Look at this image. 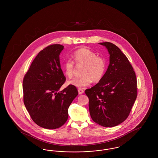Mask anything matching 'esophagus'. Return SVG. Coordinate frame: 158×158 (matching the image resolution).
<instances>
[{"mask_svg": "<svg viewBox=\"0 0 158 158\" xmlns=\"http://www.w3.org/2000/svg\"><path fill=\"white\" fill-rule=\"evenodd\" d=\"M83 92H84V90H83V89L82 88H78V93H79V94H83Z\"/></svg>", "mask_w": 158, "mask_h": 158, "instance_id": "esophagus-1", "label": "esophagus"}]
</instances>
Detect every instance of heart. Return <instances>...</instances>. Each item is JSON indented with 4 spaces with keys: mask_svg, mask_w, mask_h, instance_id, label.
Returning a JSON list of instances; mask_svg holds the SVG:
<instances>
[{
    "mask_svg": "<svg viewBox=\"0 0 158 158\" xmlns=\"http://www.w3.org/2000/svg\"><path fill=\"white\" fill-rule=\"evenodd\" d=\"M73 60L77 66L83 65L82 69L83 75L77 77L68 82V84L77 88H84L89 86L92 82H99L104 75L106 61L101 56L89 48H81L73 54ZM75 63L70 59L66 60L62 66L64 74L72 78L75 72Z\"/></svg>",
    "mask_w": 158,
    "mask_h": 158,
    "instance_id": "obj_1",
    "label": "heart"
}]
</instances>
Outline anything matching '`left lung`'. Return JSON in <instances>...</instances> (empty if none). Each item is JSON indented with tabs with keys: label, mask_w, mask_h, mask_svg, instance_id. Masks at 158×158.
<instances>
[{
	"label": "left lung",
	"mask_w": 158,
	"mask_h": 158,
	"mask_svg": "<svg viewBox=\"0 0 158 158\" xmlns=\"http://www.w3.org/2000/svg\"><path fill=\"white\" fill-rule=\"evenodd\" d=\"M110 54V64L102 78L85 90L90 117L105 127H114L126 120L137 95L135 72L126 55L115 44L100 43Z\"/></svg>",
	"instance_id": "obj_1"
}]
</instances>
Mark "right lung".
Segmentation results:
<instances>
[{
	"label": "right lung",
	"instance_id": "right-lung-1",
	"mask_svg": "<svg viewBox=\"0 0 158 158\" xmlns=\"http://www.w3.org/2000/svg\"><path fill=\"white\" fill-rule=\"evenodd\" d=\"M63 45H48L38 54L23 79V102L32 120L47 129L62 126L68 120V108L78 94L69 85L61 69L59 55Z\"/></svg>",
	"mask_w": 158,
	"mask_h": 158
}]
</instances>
